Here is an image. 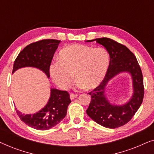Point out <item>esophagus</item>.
I'll use <instances>...</instances> for the list:
<instances>
[{
    "mask_svg": "<svg viewBox=\"0 0 154 154\" xmlns=\"http://www.w3.org/2000/svg\"><path fill=\"white\" fill-rule=\"evenodd\" d=\"M77 94H73V93H71V94H70V98H71V100H74L75 98H76L77 97Z\"/></svg>",
    "mask_w": 154,
    "mask_h": 154,
    "instance_id": "esophagus-1",
    "label": "esophagus"
}]
</instances>
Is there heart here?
I'll list each match as a JSON object with an SVG mask.
<instances>
[{
	"label": "heart",
	"mask_w": 154,
	"mask_h": 154,
	"mask_svg": "<svg viewBox=\"0 0 154 154\" xmlns=\"http://www.w3.org/2000/svg\"><path fill=\"white\" fill-rule=\"evenodd\" d=\"M57 60L50 64L49 72L52 81L62 89L70 85L73 75L78 87L94 89L103 81L110 64V57L105 48L79 44L62 48Z\"/></svg>",
	"instance_id": "heart-1"
}]
</instances>
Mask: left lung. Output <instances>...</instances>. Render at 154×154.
<instances>
[{
  "label": "left lung",
  "instance_id": "left-lung-1",
  "mask_svg": "<svg viewBox=\"0 0 154 154\" xmlns=\"http://www.w3.org/2000/svg\"><path fill=\"white\" fill-rule=\"evenodd\" d=\"M95 41L106 48L110 56V64L106 76L98 87L89 92L91 101L86 113L94 121L108 128H116L128 123L142 104L144 98L143 75L136 57L126 47L108 38ZM129 72L132 78L134 94L130 100L123 105L111 104L106 97V86L116 75Z\"/></svg>",
  "mask_w": 154,
  "mask_h": 154
}]
</instances>
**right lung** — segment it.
I'll list each match as a JSON object with an SVG mask.
<instances>
[{"instance_id":"right-lung-1","label":"right lung","mask_w":154,"mask_h":154,"mask_svg":"<svg viewBox=\"0 0 154 154\" xmlns=\"http://www.w3.org/2000/svg\"><path fill=\"white\" fill-rule=\"evenodd\" d=\"M60 43V41L58 40L45 39L29 44L16 58L12 73L23 67H34L43 71L48 78H50L49 68ZM70 103V96L66 91L51 88L47 104L38 112L24 114L17 109L16 111L20 119L29 127L46 130L54 127L62 121L66 116Z\"/></svg>"}]
</instances>
